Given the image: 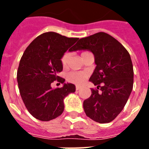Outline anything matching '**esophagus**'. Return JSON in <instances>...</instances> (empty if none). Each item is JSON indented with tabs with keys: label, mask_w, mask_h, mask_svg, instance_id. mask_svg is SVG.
Here are the masks:
<instances>
[{
	"label": "esophagus",
	"mask_w": 149,
	"mask_h": 149,
	"mask_svg": "<svg viewBox=\"0 0 149 149\" xmlns=\"http://www.w3.org/2000/svg\"><path fill=\"white\" fill-rule=\"evenodd\" d=\"M75 88H76V90H79V89H80L81 88V86H78V85H77Z\"/></svg>",
	"instance_id": "esophagus-1"
}]
</instances>
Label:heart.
<instances>
[{
  "mask_svg": "<svg viewBox=\"0 0 149 149\" xmlns=\"http://www.w3.org/2000/svg\"><path fill=\"white\" fill-rule=\"evenodd\" d=\"M87 51H84L81 54L82 56L84 54H85ZM68 54L67 53H65L61 57V64L63 67H65L67 64V61H68ZM87 73L86 72H72L67 74V80L69 82L73 83L75 84H84V81H86V79L87 78Z\"/></svg>",
  "mask_w": 149,
  "mask_h": 149,
  "instance_id": "heart-1",
  "label": "heart"
}]
</instances>
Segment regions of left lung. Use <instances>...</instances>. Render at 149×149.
I'll list each match as a JSON object with an SVG mask.
<instances>
[{"instance_id": "1", "label": "left lung", "mask_w": 149, "mask_h": 149, "mask_svg": "<svg viewBox=\"0 0 149 149\" xmlns=\"http://www.w3.org/2000/svg\"><path fill=\"white\" fill-rule=\"evenodd\" d=\"M89 50L95 69L89 78L95 89L84 101V112L99 123L112 122L127 103L134 84V68L128 51L112 36L104 32L78 40L72 51Z\"/></svg>"}]
</instances>
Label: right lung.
Here are the masks:
<instances>
[{"label":"right lung","mask_w":149,"mask_h":149,"mask_svg":"<svg viewBox=\"0 0 149 149\" xmlns=\"http://www.w3.org/2000/svg\"><path fill=\"white\" fill-rule=\"evenodd\" d=\"M78 38H68L55 32H46L36 38L21 58L18 71L19 93L31 115L48 122L60 116L64 110L63 99L74 93L75 86L64 84L63 87H51L54 81L63 84L58 76L63 71L61 57L68 49L72 51Z\"/></svg>","instance_id":"add662e5"}]
</instances>
